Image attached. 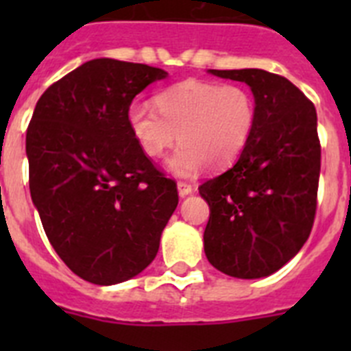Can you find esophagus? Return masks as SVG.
I'll return each instance as SVG.
<instances>
[{
	"instance_id": "obj_1",
	"label": "esophagus",
	"mask_w": 351,
	"mask_h": 351,
	"mask_svg": "<svg viewBox=\"0 0 351 351\" xmlns=\"http://www.w3.org/2000/svg\"><path fill=\"white\" fill-rule=\"evenodd\" d=\"M178 191H179V195H181V197H186V195H190L191 191H193V186L188 184V182H184V181H179L178 182Z\"/></svg>"
}]
</instances>
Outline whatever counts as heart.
I'll list each match as a JSON object with an SVG mask.
<instances>
[{
  "instance_id": "obj_1",
  "label": "heart",
  "mask_w": 351,
  "mask_h": 351,
  "mask_svg": "<svg viewBox=\"0 0 351 351\" xmlns=\"http://www.w3.org/2000/svg\"><path fill=\"white\" fill-rule=\"evenodd\" d=\"M154 104L158 111L138 101L130 105V132L149 158L161 156L179 137L182 144L167 160L179 178H191L206 163L228 167L255 133V98L243 86L188 79L158 93Z\"/></svg>"
}]
</instances>
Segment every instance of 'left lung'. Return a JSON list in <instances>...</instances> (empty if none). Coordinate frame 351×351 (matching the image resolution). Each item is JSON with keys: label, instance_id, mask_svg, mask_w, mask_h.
<instances>
[{"label": "left lung", "instance_id": "left-lung-1", "mask_svg": "<svg viewBox=\"0 0 351 351\" xmlns=\"http://www.w3.org/2000/svg\"><path fill=\"white\" fill-rule=\"evenodd\" d=\"M250 86L256 126L244 153L198 191L209 204L204 251L239 280L280 271L311 234L322 149L316 108L288 79L258 68L209 70Z\"/></svg>", "mask_w": 351, "mask_h": 351}]
</instances>
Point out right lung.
Returning a JSON list of instances; mask_svg holds the SVG:
<instances>
[{"label":"right lung","mask_w":351,"mask_h":351,"mask_svg":"<svg viewBox=\"0 0 351 351\" xmlns=\"http://www.w3.org/2000/svg\"><path fill=\"white\" fill-rule=\"evenodd\" d=\"M165 70L98 58L40 96L26 133L31 200L79 278L117 285L153 262L178 188L141 151L128 107Z\"/></svg>","instance_id":"obj_1"}]
</instances>
